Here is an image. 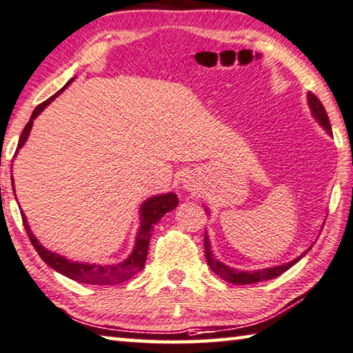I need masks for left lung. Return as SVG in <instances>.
I'll list each match as a JSON object with an SVG mask.
<instances>
[{
    "instance_id": "left-lung-1",
    "label": "left lung",
    "mask_w": 353,
    "mask_h": 353,
    "mask_svg": "<svg viewBox=\"0 0 353 353\" xmlns=\"http://www.w3.org/2000/svg\"><path fill=\"white\" fill-rule=\"evenodd\" d=\"M307 103L311 106V111H312V116L316 117V119L321 122V125L325 128L328 133H332V125H330V121H328V114L325 108H323V105L321 100L317 99L316 94H312L311 91L307 92ZM204 248H205V259H207V264H209L210 270L218 275L220 278L225 279V281L231 283V284H254V283H259V281H267V279H273L281 275L286 270H289L290 267H292L295 262H299L301 257H303L307 251L311 248H307L303 254L297 259H294L292 262H289V264H284V265H278V267H272V268H262V270H257V272H240V270H234V268L228 267L225 264H221L220 261H216L214 254H212L210 251V243H209V237H207V234H204Z\"/></svg>"
}]
</instances>
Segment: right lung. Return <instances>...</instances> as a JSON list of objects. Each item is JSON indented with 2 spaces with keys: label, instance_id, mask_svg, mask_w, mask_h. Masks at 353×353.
Here are the masks:
<instances>
[{
  "label": "right lung",
  "instance_id": "obj_1",
  "mask_svg": "<svg viewBox=\"0 0 353 353\" xmlns=\"http://www.w3.org/2000/svg\"><path fill=\"white\" fill-rule=\"evenodd\" d=\"M72 80L67 83V85L52 96L47 99L46 102H42L41 105H37L34 111H32L31 119L28 124L25 125L23 132H21L20 139H19V146L17 149H20L23 146L25 141L30 137V130L32 127V121L37 114L46 108V106L52 102V100L58 96L59 92H63L64 89L69 86ZM14 187V185H12ZM179 199L174 193H168V194H160V196H154L148 199L146 203L141 207V228H139V232L137 236V243H135V250L132 251V254L127 257L124 262H119V264H113V265H96V264H81V262H70L67 261L65 257L52 253L47 248H43L39 240L32 236L30 226H28L26 218L21 212V220H23V226L26 229L28 237H30L32 247L36 248L39 256L42 257V261L48 264L53 270L63 273V275L69 276L70 279L78 283H86V284H97V286H106V284H119L124 283L125 279L132 278L137 272L143 270L144 264H146V257H148V250H149V240L150 236H152L154 226L160 221V218L163 216L166 212L174 210V207L177 205Z\"/></svg>",
  "mask_w": 353,
  "mask_h": 353
}]
</instances>
